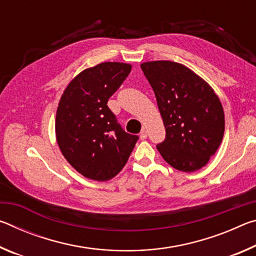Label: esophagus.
<instances>
[{"mask_svg": "<svg viewBox=\"0 0 256 256\" xmlns=\"http://www.w3.org/2000/svg\"><path fill=\"white\" fill-rule=\"evenodd\" d=\"M146 136H148V132H146V130L144 128L140 133V138H141V140H144V138H146Z\"/></svg>", "mask_w": 256, "mask_h": 256, "instance_id": "1", "label": "esophagus"}]
</instances>
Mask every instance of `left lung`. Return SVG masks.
<instances>
[{
    "instance_id": "left-lung-1",
    "label": "left lung",
    "mask_w": 256,
    "mask_h": 256,
    "mask_svg": "<svg viewBox=\"0 0 256 256\" xmlns=\"http://www.w3.org/2000/svg\"><path fill=\"white\" fill-rule=\"evenodd\" d=\"M152 86L166 130L157 149L172 167L194 172L206 166L222 144L224 115L206 82L183 64L154 60L141 64Z\"/></svg>"
}]
</instances>
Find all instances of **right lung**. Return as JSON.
<instances>
[{"instance_id":"1","label":"right lung","mask_w":256,"mask_h":256,"mask_svg":"<svg viewBox=\"0 0 256 256\" xmlns=\"http://www.w3.org/2000/svg\"><path fill=\"white\" fill-rule=\"evenodd\" d=\"M131 68L118 62L86 68L60 97L55 122L58 144L71 166L86 178L108 180L118 175L138 140L124 131L107 106Z\"/></svg>"}]
</instances>
